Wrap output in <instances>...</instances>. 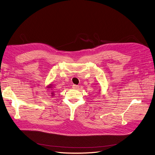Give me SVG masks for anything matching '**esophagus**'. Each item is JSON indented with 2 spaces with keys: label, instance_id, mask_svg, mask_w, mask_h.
Returning a JSON list of instances; mask_svg holds the SVG:
<instances>
[{
  "label": "esophagus",
  "instance_id": "esophagus-1",
  "mask_svg": "<svg viewBox=\"0 0 155 155\" xmlns=\"http://www.w3.org/2000/svg\"><path fill=\"white\" fill-rule=\"evenodd\" d=\"M72 88H74V89H78L79 88V86L76 85H72Z\"/></svg>",
  "mask_w": 155,
  "mask_h": 155
}]
</instances>
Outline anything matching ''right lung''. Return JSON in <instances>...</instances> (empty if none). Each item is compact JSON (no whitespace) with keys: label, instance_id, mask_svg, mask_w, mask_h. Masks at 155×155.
<instances>
[{"label":"right lung","instance_id":"right-lung-1","mask_svg":"<svg viewBox=\"0 0 155 155\" xmlns=\"http://www.w3.org/2000/svg\"><path fill=\"white\" fill-rule=\"evenodd\" d=\"M46 88H48V89L49 88H52V84H50V85H48L47 87H46ZM52 90V89H51ZM51 96H54V92H51Z\"/></svg>","mask_w":155,"mask_h":155}]
</instances>
